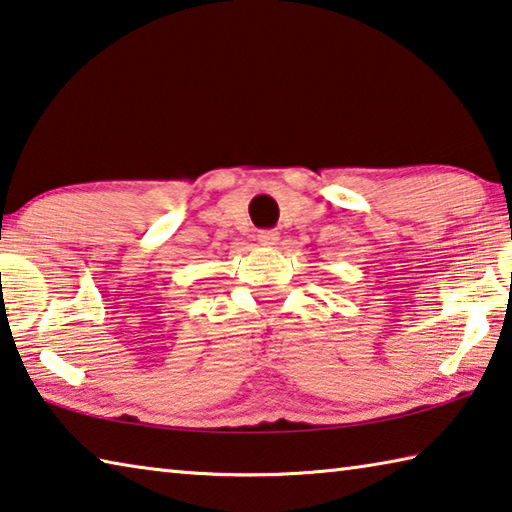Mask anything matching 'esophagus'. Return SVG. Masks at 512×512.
<instances>
[{
  "label": "esophagus",
  "mask_w": 512,
  "mask_h": 512,
  "mask_svg": "<svg viewBox=\"0 0 512 512\" xmlns=\"http://www.w3.org/2000/svg\"><path fill=\"white\" fill-rule=\"evenodd\" d=\"M257 239H259V244H262L264 248H275L277 244H280V232H275V230H262L257 235Z\"/></svg>",
  "instance_id": "obj_1"
}]
</instances>
